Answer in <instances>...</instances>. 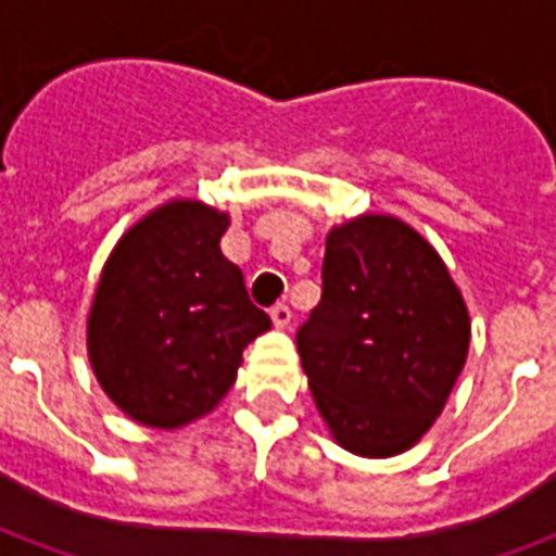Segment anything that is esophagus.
I'll return each instance as SVG.
<instances>
[{
	"label": "esophagus",
	"instance_id": "esophagus-1",
	"mask_svg": "<svg viewBox=\"0 0 556 556\" xmlns=\"http://www.w3.org/2000/svg\"><path fill=\"white\" fill-rule=\"evenodd\" d=\"M270 318H274V325L277 327H289L291 325V309L286 303H274L270 306Z\"/></svg>",
	"mask_w": 556,
	"mask_h": 556
}]
</instances>
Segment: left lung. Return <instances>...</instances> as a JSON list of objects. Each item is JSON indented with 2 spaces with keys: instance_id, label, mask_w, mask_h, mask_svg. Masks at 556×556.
<instances>
[{
  "instance_id": "1",
  "label": "left lung",
  "mask_w": 556,
  "mask_h": 556,
  "mask_svg": "<svg viewBox=\"0 0 556 556\" xmlns=\"http://www.w3.org/2000/svg\"><path fill=\"white\" fill-rule=\"evenodd\" d=\"M470 321L441 255L393 217L327 235L321 301L298 354L321 417L349 453L384 458L417 443L462 372Z\"/></svg>"
}]
</instances>
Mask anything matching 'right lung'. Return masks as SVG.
<instances>
[{"label":"right lung","mask_w":556,"mask_h":556,"mask_svg":"<svg viewBox=\"0 0 556 556\" xmlns=\"http://www.w3.org/2000/svg\"><path fill=\"white\" fill-rule=\"evenodd\" d=\"M229 217L172 202L127 231L89 318L98 381L137 422L178 429L229 393L243 349L270 327L219 250Z\"/></svg>","instance_id":"right-lung-1"}]
</instances>
